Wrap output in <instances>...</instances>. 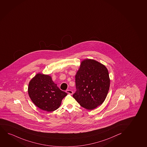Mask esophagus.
I'll list each match as a JSON object with an SVG mask.
<instances>
[{
	"label": "esophagus",
	"instance_id": "1",
	"mask_svg": "<svg viewBox=\"0 0 147 147\" xmlns=\"http://www.w3.org/2000/svg\"><path fill=\"white\" fill-rule=\"evenodd\" d=\"M66 92L67 93H69V94H73V91L72 90H69V89H67L66 90Z\"/></svg>",
	"mask_w": 147,
	"mask_h": 147
}]
</instances>
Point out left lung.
<instances>
[{
  "label": "left lung",
  "instance_id": "8db88e82",
  "mask_svg": "<svg viewBox=\"0 0 147 147\" xmlns=\"http://www.w3.org/2000/svg\"><path fill=\"white\" fill-rule=\"evenodd\" d=\"M75 78L77 90L73 97L80 106L91 110L103 103L110 82L108 69L104 65L94 59H84Z\"/></svg>",
  "mask_w": 147,
  "mask_h": 147
}]
</instances>
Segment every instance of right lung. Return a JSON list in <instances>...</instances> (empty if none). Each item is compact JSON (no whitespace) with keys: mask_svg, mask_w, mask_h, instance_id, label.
<instances>
[{"mask_svg":"<svg viewBox=\"0 0 147 147\" xmlns=\"http://www.w3.org/2000/svg\"><path fill=\"white\" fill-rule=\"evenodd\" d=\"M29 96L38 108L47 112H52L59 108L63 99L67 96L53 81L48 74L39 73L29 83Z\"/></svg>","mask_w":147,"mask_h":147,"instance_id":"add662e5","label":"right lung"}]
</instances>
